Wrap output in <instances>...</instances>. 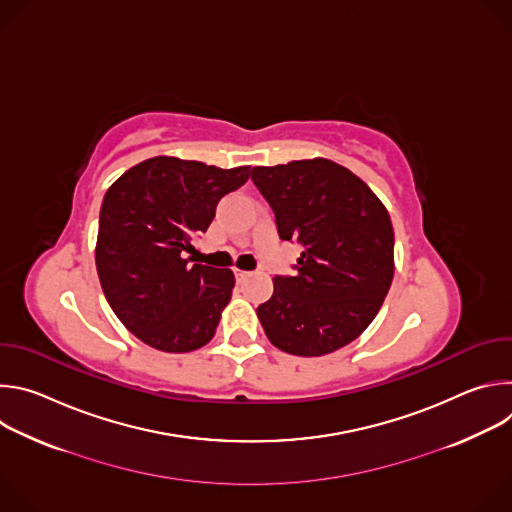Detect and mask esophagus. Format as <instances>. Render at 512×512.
<instances>
[{"label":"esophagus","instance_id":"1","mask_svg":"<svg viewBox=\"0 0 512 512\" xmlns=\"http://www.w3.org/2000/svg\"><path fill=\"white\" fill-rule=\"evenodd\" d=\"M233 273H235L237 281H243V279L249 275V271H245V269H239V267H235V269H233Z\"/></svg>","mask_w":512,"mask_h":512}]
</instances>
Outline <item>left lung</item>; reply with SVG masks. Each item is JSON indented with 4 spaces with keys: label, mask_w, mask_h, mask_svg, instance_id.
I'll return each mask as SVG.
<instances>
[{
    "label": "left lung",
    "mask_w": 512,
    "mask_h": 512,
    "mask_svg": "<svg viewBox=\"0 0 512 512\" xmlns=\"http://www.w3.org/2000/svg\"><path fill=\"white\" fill-rule=\"evenodd\" d=\"M279 239L302 245L296 275H275L257 318L283 352L330 354L379 314L393 281V225L375 192L336 162L314 158L257 166Z\"/></svg>",
    "instance_id": "obj_1"
}]
</instances>
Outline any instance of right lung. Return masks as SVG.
<instances>
[{
	"label": "right lung",
	"mask_w": 512,
	"mask_h": 512,
	"mask_svg": "<svg viewBox=\"0 0 512 512\" xmlns=\"http://www.w3.org/2000/svg\"><path fill=\"white\" fill-rule=\"evenodd\" d=\"M249 180V166L223 170L168 156L113 182L99 214L95 263L103 294L123 326L164 352H190L216 332L235 275L186 257L206 233L218 200Z\"/></svg>",
	"instance_id": "1"
}]
</instances>
